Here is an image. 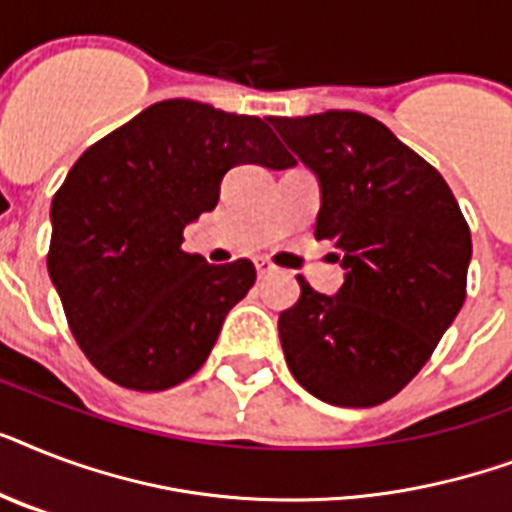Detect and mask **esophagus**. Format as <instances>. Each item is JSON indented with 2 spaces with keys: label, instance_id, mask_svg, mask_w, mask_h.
<instances>
[{
  "label": "esophagus",
  "instance_id": "1",
  "mask_svg": "<svg viewBox=\"0 0 512 512\" xmlns=\"http://www.w3.org/2000/svg\"><path fill=\"white\" fill-rule=\"evenodd\" d=\"M255 268H257V276H260V279H265V276H271V273H276V265H273L271 260H268V257H257Z\"/></svg>",
  "mask_w": 512,
  "mask_h": 512
}]
</instances>
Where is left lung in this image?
I'll use <instances>...</instances> for the list:
<instances>
[{
  "label": "left lung",
  "mask_w": 512,
  "mask_h": 512,
  "mask_svg": "<svg viewBox=\"0 0 512 512\" xmlns=\"http://www.w3.org/2000/svg\"><path fill=\"white\" fill-rule=\"evenodd\" d=\"M321 180L316 239L337 247L345 284L327 297L297 276L281 311L289 372L321 401L377 406L428 364L468 295V220L452 188L372 116H273Z\"/></svg>",
  "instance_id": "1"
}]
</instances>
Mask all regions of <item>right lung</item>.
<instances>
[{
    "label": "right lung",
    "mask_w": 512,
    "mask_h": 512,
    "mask_svg": "<svg viewBox=\"0 0 512 512\" xmlns=\"http://www.w3.org/2000/svg\"><path fill=\"white\" fill-rule=\"evenodd\" d=\"M292 156L257 116L162 100L92 143L52 196L47 271L71 335L103 377L167 390L207 361L255 265H209L183 228L217 207L223 175Z\"/></svg>",
    "instance_id": "1"
}]
</instances>
